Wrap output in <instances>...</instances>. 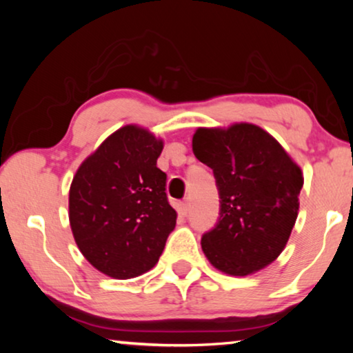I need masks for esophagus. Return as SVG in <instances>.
Wrapping results in <instances>:
<instances>
[{"label": "esophagus", "mask_w": 353, "mask_h": 353, "mask_svg": "<svg viewBox=\"0 0 353 353\" xmlns=\"http://www.w3.org/2000/svg\"><path fill=\"white\" fill-rule=\"evenodd\" d=\"M181 212L183 214H187L190 212V202H188V199H185V201L181 202Z\"/></svg>", "instance_id": "1"}]
</instances>
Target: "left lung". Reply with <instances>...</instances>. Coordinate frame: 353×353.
<instances>
[{
  "label": "left lung",
  "instance_id": "left-lung-1",
  "mask_svg": "<svg viewBox=\"0 0 353 353\" xmlns=\"http://www.w3.org/2000/svg\"><path fill=\"white\" fill-rule=\"evenodd\" d=\"M196 159L213 170L219 218L202 235L208 261L230 276L260 271L282 254L299 212L303 177L280 143L255 124L199 128Z\"/></svg>",
  "mask_w": 353,
  "mask_h": 353
}]
</instances>
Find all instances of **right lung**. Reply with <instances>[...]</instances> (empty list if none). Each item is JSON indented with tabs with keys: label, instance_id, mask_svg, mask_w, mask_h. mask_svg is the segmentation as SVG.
<instances>
[{
	"label": "right lung",
	"instance_id": "1",
	"mask_svg": "<svg viewBox=\"0 0 353 353\" xmlns=\"http://www.w3.org/2000/svg\"><path fill=\"white\" fill-rule=\"evenodd\" d=\"M163 141L124 126L83 160L70 187V225L82 255L105 276L132 279L154 268L177 213L157 168Z\"/></svg>",
	"mask_w": 353,
	"mask_h": 353
}]
</instances>
